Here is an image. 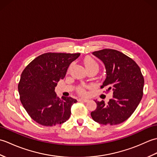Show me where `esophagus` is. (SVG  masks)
I'll return each instance as SVG.
<instances>
[{
    "instance_id": "esophagus-1",
    "label": "esophagus",
    "mask_w": 157,
    "mask_h": 157,
    "mask_svg": "<svg viewBox=\"0 0 157 157\" xmlns=\"http://www.w3.org/2000/svg\"><path fill=\"white\" fill-rule=\"evenodd\" d=\"M79 101L80 102H87L88 101V100L87 99H84V98H79Z\"/></svg>"
}]
</instances>
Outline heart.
<instances>
[{"label":"heart","mask_w":157,"mask_h":157,"mask_svg":"<svg viewBox=\"0 0 157 157\" xmlns=\"http://www.w3.org/2000/svg\"><path fill=\"white\" fill-rule=\"evenodd\" d=\"M84 64L86 69L92 67H96L98 68V65L97 64V63H96L92 58L90 57V56H88V57L85 58V59L84 60ZM78 90L80 94H82V95L85 94L86 92L84 87H79Z\"/></svg>","instance_id":"1"}]
</instances>
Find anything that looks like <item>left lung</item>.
<instances>
[{
  "instance_id": "8db88e82",
  "label": "left lung",
  "mask_w": 157,
  "mask_h": 157,
  "mask_svg": "<svg viewBox=\"0 0 157 157\" xmlns=\"http://www.w3.org/2000/svg\"><path fill=\"white\" fill-rule=\"evenodd\" d=\"M92 54L104 63L106 79L101 88L112 90L108 104L95 100L96 109L91 112L94 121L102 125H117L128 119L137 108L143 96L144 79L136 63L116 50L103 49Z\"/></svg>"
}]
</instances>
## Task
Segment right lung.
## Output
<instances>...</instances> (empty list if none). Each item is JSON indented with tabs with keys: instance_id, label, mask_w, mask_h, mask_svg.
Wrapping results in <instances>:
<instances>
[{
	"instance_id": "right-lung-1",
	"label": "right lung",
	"mask_w": 157,
	"mask_h": 157,
	"mask_svg": "<svg viewBox=\"0 0 157 157\" xmlns=\"http://www.w3.org/2000/svg\"><path fill=\"white\" fill-rule=\"evenodd\" d=\"M80 54L48 52L34 59L23 70L18 85L20 101L31 118L44 126L67 121L77 100L59 98L55 89L69 65Z\"/></svg>"
}]
</instances>
